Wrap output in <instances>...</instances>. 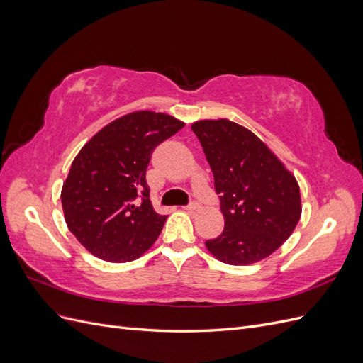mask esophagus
Here are the masks:
<instances>
[{
  "mask_svg": "<svg viewBox=\"0 0 363 363\" xmlns=\"http://www.w3.org/2000/svg\"><path fill=\"white\" fill-rule=\"evenodd\" d=\"M186 212H195V211H199L200 208V204H196V203H192V204H189V206H186V207H183Z\"/></svg>",
  "mask_w": 363,
  "mask_h": 363,
  "instance_id": "esophagus-1",
  "label": "esophagus"
}]
</instances>
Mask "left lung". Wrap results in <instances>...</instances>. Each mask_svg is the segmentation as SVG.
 <instances>
[{"label": "left lung", "mask_w": 363, "mask_h": 363, "mask_svg": "<svg viewBox=\"0 0 363 363\" xmlns=\"http://www.w3.org/2000/svg\"><path fill=\"white\" fill-rule=\"evenodd\" d=\"M211 164L224 230L206 242L228 265H251L281 247L301 216L295 175L252 131L228 119L192 124Z\"/></svg>", "instance_id": "obj_1"}]
</instances>
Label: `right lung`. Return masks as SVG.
I'll return each mask as SVG.
<instances>
[{"mask_svg":"<svg viewBox=\"0 0 363 363\" xmlns=\"http://www.w3.org/2000/svg\"><path fill=\"white\" fill-rule=\"evenodd\" d=\"M183 127L167 113L131 112L103 127L75 156L60 199L69 232L91 255L125 263L156 242L167 216L152 208L145 172L152 150Z\"/></svg>","mask_w":363,"mask_h":363,"instance_id":"right-lung-1","label":"right lung"}]
</instances>
